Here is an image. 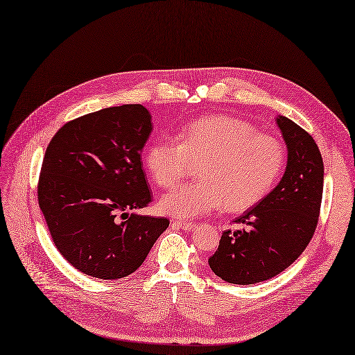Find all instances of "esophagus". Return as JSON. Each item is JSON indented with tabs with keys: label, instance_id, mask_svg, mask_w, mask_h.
I'll list each match as a JSON object with an SVG mask.
<instances>
[{
	"label": "esophagus",
	"instance_id": "34e87169",
	"mask_svg": "<svg viewBox=\"0 0 355 355\" xmlns=\"http://www.w3.org/2000/svg\"><path fill=\"white\" fill-rule=\"evenodd\" d=\"M173 225H175V227L180 228V230H184V231H191V230H194V228H196V225H194V223L184 222V220H175V222H173Z\"/></svg>",
	"mask_w": 355,
	"mask_h": 355
}]
</instances>
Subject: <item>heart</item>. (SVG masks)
Instances as JSON below:
<instances>
[{
  "instance_id": "heart-1",
  "label": "heart",
  "mask_w": 355,
  "mask_h": 355,
  "mask_svg": "<svg viewBox=\"0 0 355 355\" xmlns=\"http://www.w3.org/2000/svg\"><path fill=\"white\" fill-rule=\"evenodd\" d=\"M145 164L158 187L170 188L192 166L197 179L159 200L170 216L192 219L223 206L231 213L244 211L262 201L280 179L286 155L275 137L259 135L240 118L204 116L182 128L179 142L159 137L146 148Z\"/></svg>"
}]
</instances>
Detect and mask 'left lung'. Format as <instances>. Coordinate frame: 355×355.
Segmentation results:
<instances>
[{
  "mask_svg": "<svg viewBox=\"0 0 355 355\" xmlns=\"http://www.w3.org/2000/svg\"><path fill=\"white\" fill-rule=\"evenodd\" d=\"M287 146L278 185L225 231L210 259L211 271L232 284H254L283 272L311 241L323 197L324 166L314 139L287 116L275 118Z\"/></svg>",
  "mask_w": 355,
  "mask_h": 355,
  "instance_id": "left-lung-1",
  "label": "left lung"
}]
</instances>
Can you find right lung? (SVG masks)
Masks as SVG:
<instances>
[{"mask_svg":"<svg viewBox=\"0 0 355 355\" xmlns=\"http://www.w3.org/2000/svg\"><path fill=\"white\" fill-rule=\"evenodd\" d=\"M151 121L139 103L112 106L67 123L46 149L40 209L58 250L90 277L130 275L168 227L166 218L123 213L151 202L141 161Z\"/></svg>","mask_w":355,"mask_h":355,"instance_id":"1","label":"right lung"}]
</instances>
